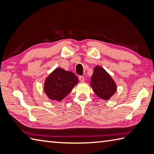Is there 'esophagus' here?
<instances>
[{
  "label": "esophagus",
  "instance_id": "34e87169",
  "mask_svg": "<svg viewBox=\"0 0 154 154\" xmlns=\"http://www.w3.org/2000/svg\"><path fill=\"white\" fill-rule=\"evenodd\" d=\"M79 79L80 82H84V80H85L84 77H83V76H79Z\"/></svg>",
  "mask_w": 154,
  "mask_h": 154
}]
</instances>
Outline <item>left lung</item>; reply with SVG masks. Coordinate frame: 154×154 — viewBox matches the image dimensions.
Listing matches in <instances>:
<instances>
[{
	"mask_svg": "<svg viewBox=\"0 0 154 154\" xmlns=\"http://www.w3.org/2000/svg\"><path fill=\"white\" fill-rule=\"evenodd\" d=\"M90 83L97 96L105 100L110 99L117 90V85L111 75L99 66L94 69Z\"/></svg>",
	"mask_w": 154,
	"mask_h": 154,
	"instance_id": "1",
	"label": "left lung"
}]
</instances>
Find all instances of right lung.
Here are the masks:
<instances>
[{
    "instance_id": "add662e5",
    "label": "right lung",
    "mask_w": 154,
    "mask_h": 154,
    "mask_svg": "<svg viewBox=\"0 0 154 154\" xmlns=\"http://www.w3.org/2000/svg\"><path fill=\"white\" fill-rule=\"evenodd\" d=\"M79 82L73 72L57 68L49 75L44 83V92L52 100L61 101Z\"/></svg>"
}]
</instances>
